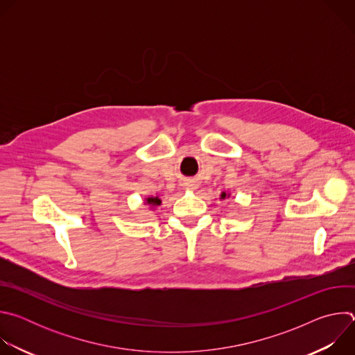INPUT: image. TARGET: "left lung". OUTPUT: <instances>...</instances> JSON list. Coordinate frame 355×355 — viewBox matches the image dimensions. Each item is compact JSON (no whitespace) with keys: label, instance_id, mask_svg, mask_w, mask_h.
Instances as JSON below:
<instances>
[{"label":"left lung","instance_id":"8db88e82","mask_svg":"<svg viewBox=\"0 0 355 355\" xmlns=\"http://www.w3.org/2000/svg\"><path fill=\"white\" fill-rule=\"evenodd\" d=\"M220 196H222V199H225V198H226V193H225V192H223V193H222V195H220Z\"/></svg>","mask_w":355,"mask_h":355}]
</instances>
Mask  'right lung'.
I'll return each instance as SVG.
<instances>
[{
    "label": "right lung",
    "mask_w": 355,
    "mask_h": 355,
    "mask_svg": "<svg viewBox=\"0 0 355 355\" xmlns=\"http://www.w3.org/2000/svg\"><path fill=\"white\" fill-rule=\"evenodd\" d=\"M147 204L156 207V205H160V204H162V200H160L159 198H147Z\"/></svg>",
    "instance_id": "obj_1"
}]
</instances>
